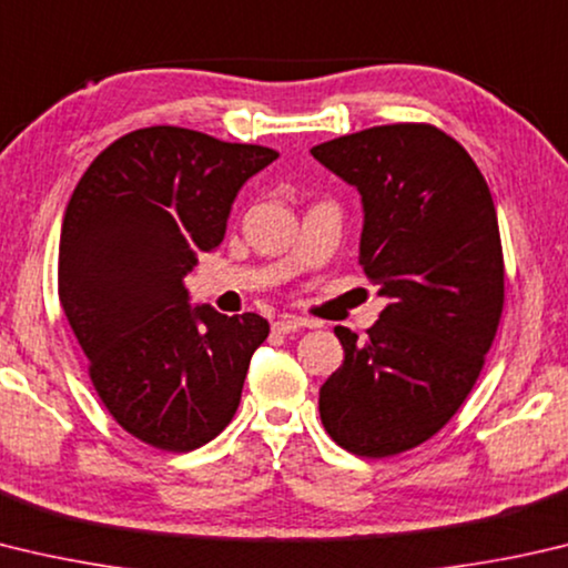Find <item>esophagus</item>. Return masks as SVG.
Segmentation results:
<instances>
[{"mask_svg": "<svg viewBox=\"0 0 568 568\" xmlns=\"http://www.w3.org/2000/svg\"><path fill=\"white\" fill-rule=\"evenodd\" d=\"M301 327H313V325L307 323V320L295 317V315H283L281 320H275V323H273L275 333H283V335L295 333V329H301Z\"/></svg>", "mask_w": 568, "mask_h": 568, "instance_id": "34e87169", "label": "esophagus"}]
</instances>
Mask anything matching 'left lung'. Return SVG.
I'll return each instance as SVG.
<instances>
[{
    "label": "left lung",
    "mask_w": 568,
    "mask_h": 568,
    "mask_svg": "<svg viewBox=\"0 0 568 568\" xmlns=\"http://www.w3.org/2000/svg\"><path fill=\"white\" fill-rule=\"evenodd\" d=\"M363 201L359 265L387 307L320 387L327 435L357 457L412 449L455 417L504 305L497 209L477 163L429 123L365 129L311 149Z\"/></svg>",
    "instance_id": "1"
}]
</instances>
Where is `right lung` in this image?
<instances>
[{
    "instance_id": "right-lung-1",
    "label": "right lung",
    "mask_w": 568,
    "mask_h": 568,
    "mask_svg": "<svg viewBox=\"0 0 568 568\" xmlns=\"http://www.w3.org/2000/svg\"><path fill=\"white\" fill-rule=\"evenodd\" d=\"M275 159L253 143L151 126L101 151L71 193L59 301L101 402L151 447L191 452L239 409L271 325L191 305L183 277L223 243L235 195Z\"/></svg>"
}]
</instances>
